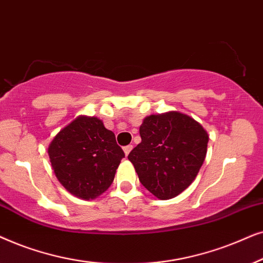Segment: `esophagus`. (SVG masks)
<instances>
[{
    "mask_svg": "<svg viewBox=\"0 0 263 263\" xmlns=\"http://www.w3.org/2000/svg\"><path fill=\"white\" fill-rule=\"evenodd\" d=\"M132 148H134V146H132V145H126V146H124V153H125L126 156L128 155L129 152H131V150H132Z\"/></svg>",
    "mask_w": 263,
    "mask_h": 263,
    "instance_id": "obj_1",
    "label": "esophagus"
}]
</instances>
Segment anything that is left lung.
Masks as SVG:
<instances>
[{"mask_svg": "<svg viewBox=\"0 0 263 263\" xmlns=\"http://www.w3.org/2000/svg\"><path fill=\"white\" fill-rule=\"evenodd\" d=\"M142 142L128 154L139 181L159 199L190 186L207 155L208 134L179 111L149 115L139 127Z\"/></svg>", "mask_w": 263, "mask_h": 263, "instance_id": "8db88e82", "label": "left lung"}]
</instances>
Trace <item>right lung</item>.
Instances as JSON below:
<instances>
[{"label": "right lung", "mask_w": 263, "mask_h": 263, "mask_svg": "<svg viewBox=\"0 0 263 263\" xmlns=\"http://www.w3.org/2000/svg\"><path fill=\"white\" fill-rule=\"evenodd\" d=\"M58 180L83 199L108 190L125 154L102 120L80 115L55 136L48 148Z\"/></svg>", "instance_id": "obj_1"}]
</instances>
